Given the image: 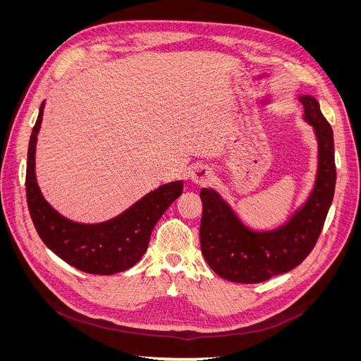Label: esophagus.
<instances>
[{"label": "esophagus", "instance_id": "1", "mask_svg": "<svg viewBox=\"0 0 361 361\" xmlns=\"http://www.w3.org/2000/svg\"><path fill=\"white\" fill-rule=\"evenodd\" d=\"M191 179L195 182V183H207L211 179H212V171L207 169V167H202V166H197L194 167V170L191 171Z\"/></svg>", "mask_w": 361, "mask_h": 361}]
</instances>
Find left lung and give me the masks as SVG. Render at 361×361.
<instances>
[{
  "label": "left lung",
  "instance_id": "obj_1",
  "mask_svg": "<svg viewBox=\"0 0 361 361\" xmlns=\"http://www.w3.org/2000/svg\"><path fill=\"white\" fill-rule=\"evenodd\" d=\"M300 101L318 137L319 167L310 199L286 226L274 232H251L215 191H200L202 253L215 274L228 281L260 283L285 274L310 255L321 235L336 187L333 129L314 97L302 96Z\"/></svg>",
  "mask_w": 361,
  "mask_h": 361
}]
</instances>
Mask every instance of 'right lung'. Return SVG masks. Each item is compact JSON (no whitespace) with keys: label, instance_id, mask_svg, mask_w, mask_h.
<instances>
[{"label":"right lung","instance_id":"add662e5","mask_svg":"<svg viewBox=\"0 0 361 361\" xmlns=\"http://www.w3.org/2000/svg\"><path fill=\"white\" fill-rule=\"evenodd\" d=\"M42 116L43 104L30 137L25 174L28 211L40 239L64 262L89 274L110 276L134 267L147 250L161 215L182 194V182L162 185L106 223L69 221L45 202L36 183L35 152Z\"/></svg>","mask_w":361,"mask_h":361}]
</instances>
